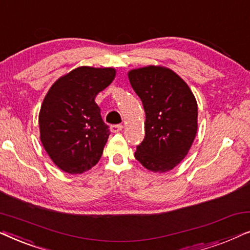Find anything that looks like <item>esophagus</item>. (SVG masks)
I'll return each instance as SVG.
<instances>
[{"label": "esophagus", "instance_id": "1", "mask_svg": "<svg viewBox=\"0 0 250 250\" xmlns=\"http://www.w3.org/2000/svg\"><path fill=\"white\" fill-rule=\"evenodd\" d=\"M123 129V125H111L110 126V131L112 133H118Z\"/></svg>", "mask_w": 250, "mask_h": 250}]
</instances>
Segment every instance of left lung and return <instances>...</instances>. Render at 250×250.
Segmentation results:
<instances>
[{"label":"left lung","instance_id":"1","mask_svg":"<svg viewBox=\"0 0 250 250\" xmlns=\"http://www.w3.org/2000/svg\"><path fill=\"white\" fill-rule=\"evenodd\" d=\"M146 111V136L135 158L150 172L165 173L182 162L198 129L197 100L186 82L169 68L150 66L127 73Z\"/></svg>","mask_w":250,"mask_h":250}]
</instances>
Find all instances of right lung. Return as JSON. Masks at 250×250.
I'll use <instances>...</instances> for the list:
<instances>
[{"mask_svg":"<svg viewBox=\"0 0 250 250\" xmlns=\"http://www.w3.org/2000/svg\"><path fill=\"white\" fill-rule=\"evenodd\" d=\"M116 76L112 67L82 66L54 82L39 114L40 139L54 165L82 174L98 164L109 136L95 97Z\"/></svg>","mask_w":250,"mask_h":250,"instance_id":"obj_1","label":"right lung"}]
</instances>
